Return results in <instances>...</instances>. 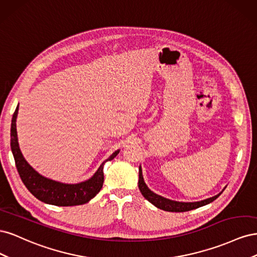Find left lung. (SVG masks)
Returning <instances> with one entry per match:
<instances>
[{"label":"left lung","mask_w":257,"mask_h":257,"mask_svg":"<svg viewBox=\"0 0 257 257\" xmlns=\"http://www.w3.org/2000/svg\"><path fill=\"white\" fill-rule=\"evenodd\" d=\"M138 188L141 190L143 196L148 200L150 201L152 205H154L157 208L164 210V211H169V212H184V211H190V210L196 209L199 207H203L205 205H208L210 203H212L213 200H215L217 197H219L222 192L217 194L215 196H212L210 198L200 200V201H194V203H184V201H176L168 199L166 197H163L161 195H158L157 193L152 192L149 188H148L144 177H143V170L142 166H139V180H138Z\"/></svg>","instance_id":"obj_1"}]
</instances>
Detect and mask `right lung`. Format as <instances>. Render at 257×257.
Wrapping results in <instances>:
<instances>
[{
  "label": "right lung",
  "mask_w": 257,
  "mask_h": 257,
  "mask_svg": "<svg viewBox=\"0 0 257 257\" xmlns=\"http://www.w3.org/2000/svg\"><path fill=\"white\" fill-rule=\"evenodd\" d=\"M18 109L19 107L17 106L12 119L11 148L19 176L22 182L25 183L26 188L32 193L37 199L43 201V203L61 207L83 205L90 201L93 197H95L96 194L100 191L103 186V168L105 163L113 160L116 155H118L120 150L114 151L109 158L100 164L95 174L85 181L75 184H68L46 178L43 175L38 174L26 161V159L23 158V155L21 153L18 144L16 128Z\"/></svg>",
  "instance_id": "right-lung-1"
}]
</instances>
